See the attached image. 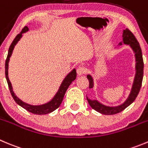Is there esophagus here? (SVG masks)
Listing matches in <instances>:
<instances>
[{
    "label": "esophagus",
    "instance_id": "1",
    "mask_svg": "<svg viewBox=\"0 0 148 148\" xmlns=\"http://www.w3.org/2000/svg\"><path fill=\"white\" fill-rule=\"evenodd\" d=\"M77 72L78 75H82V74H85L87 73V69L84 66H79L77 69Z\"/></svg>",
    "mask_w": 148,
    "mask_h": 148
}]
</instances>
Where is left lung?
Here are the masks:
<instances>
[{"label": "left lung", "instance_id": "1", "mask_svg": "<svg viewBox=\"0 0 148 148\" xmlns=\"http://www.w3.org/2000/svg\"><path fill=\"white\" fill-rule=\"evenodd\" d=\"M123 41L125 45H130L131 47L133 49L134 52H135V56H136V76H135L133 88H132V90L131 92V94L127 99L126 101L124 103H123L122 105L118 106V107H106V106L103 105L97 101H93L90 100L89 99L87 98L88 103L90 104L93 110L99 112L103 114H107V115H112V114H118V113L121 112L123 110H125L126 107L130 105L131 103H133L134 101L136 99L137 97L139 92L140 90L141 86H142V83H143V69H144V62H143V53H142V49H141L139 44L138 41L136 40V37L134 36L132 31L128 30V29H125L123 30ZM89 81V88H92L93 87V79L91 77V76L88 75L87 76Z\"/></svg>", "mask_w": 148, "mask_h": 148}]
</instances>
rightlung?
I'll return each instance as SVG.
<instances>
[{"label": "right lung", "instance_id": "right-lung-1", "mask_svg": "<svg viewBox=\"0 0 148 148\" xmlns=\"http://www.w3.org/2000/svg\"><path fill=\"white\" fill-rule=\"evenodd\" d=\"M28 30V27L27 26L24 27L22 30L21 32L19 34L16 35V36L15 37L14 41H12V45H10L9 49V52H8L7 58L5 59V78H6V81H7L8 85H9V90H10V93L12 94V97H13L14 100L15 101L16 103H18L19 105L21 106L22 107L26 110L27 111L33 113V114H46L48 113H50L52 112H53L54 110H55L56 109L60 107V105L61 104L62 101H63V97H64V95L66 93V90H67L68 88L69 87V85H71V82L74 80L77 77V72H76V70L74 69L71 73H70L67 77L65 78V79L63 80V83L61 84V86L60 87V89H59L58 92L56 94V96H55L53 99H52L51 101H49V103H45L44 105L41 106H32L29 105L27 103H24V102L22 101L20 99H18L14 93L13 90H12V85H11V82L9 79V77H8V66H9V58L11 57L12 55V51H13L14 47L15 45L16 44L19 40L20 39V38L22 37L23 33L26 32Z\"/></svg>", "mask_w": 148, "mask_h": 148}]
</instances>
